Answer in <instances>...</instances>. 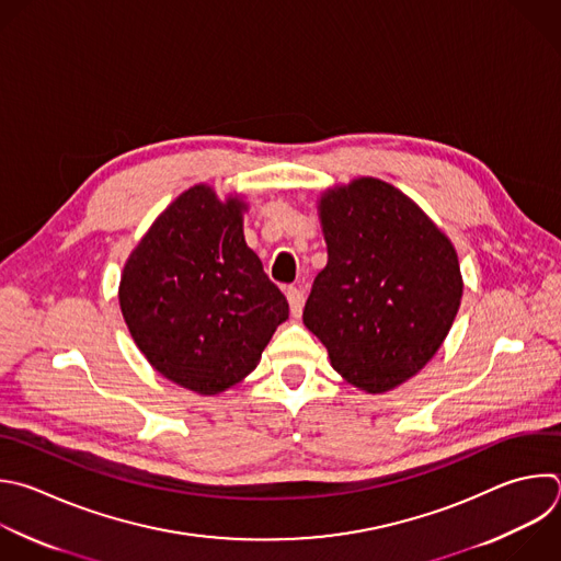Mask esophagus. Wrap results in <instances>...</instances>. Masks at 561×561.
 <instances>
[{"label":"esophagus","mask_w":561,"mask_h":561,"mask_svg":"<svg viewBox=\"0 0 561 561\" xmlns=\"http://www.w3.org/2000/svg\"><path fill=\"white\" fill-rule=\"evenodd\" d=\"M286 299H288V304H290L293 317H299V314H301V308H304V290L290 286V288H286Z\"/></svg>","instance_id":"1"}]
</instances>
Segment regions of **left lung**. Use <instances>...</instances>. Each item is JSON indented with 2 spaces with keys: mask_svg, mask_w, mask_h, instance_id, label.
I'll return each instance as SVG.
<instances>
[{
  "mask_svg": "<svg viewBox=\"0 0 561 561\" xmlns=\"http://www.w3.org/2000/svg\"><path fill=\"white\" fill-rule=\"evenodd\" d=\"M328 264L304 308L306 328L354 388L383 394L434 358L462 299L451 240L394 184L354 178L317 203Z\"/></svg>",
  "mask_w": 561,
  "mask_h": 561,
  "instance_id": "8db88e82",
  "label": "left lung"
}]
</instances>
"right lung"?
<instances>
[{"instance_id": "add662e5", "label": "right lung", "mask_w": 561, "mask_h": 561, "mask_svg": "<svg viewBox=\"0 0 561 561\" xmlns=\"http://www.w3.org/2000/svg\"><path fill=\"white\" fill-rule=\"evenodd\" d=\"M240 196L209 184L182 192L129 253L118 304L149 365L180 388L216 397L257 367L288 301L244 240Z\"/></svg>"}]
</instances>
